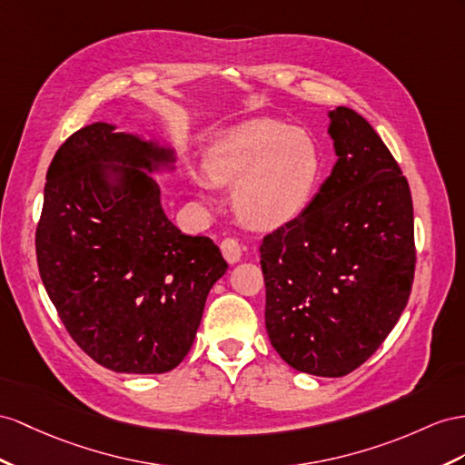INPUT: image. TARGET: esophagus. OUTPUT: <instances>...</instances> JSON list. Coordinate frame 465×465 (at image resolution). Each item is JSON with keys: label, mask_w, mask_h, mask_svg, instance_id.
Here are the masks:
<instances>
[{"label": "esophagus", "mask_w": 465, "mask_h": 465, "mask_svg": "<svg viewBox=\"0 0 465 465\" xmlns=\"http://www.w3.org/2000/svg\"><path fill=\"white\" fill-rule=\"evenodd\" d=\"M220 249L228 263H237V261L242 259V245L240 242L233 240V237H225V240L220 243Z\"/></svg>", "instance_id": "34e87169"}]
</instances>
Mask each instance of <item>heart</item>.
<instances>
[{
  "label": "heart",
  "instance_id": "b5f03b06",
  "mask_svg": "<svg viewBox=\"0 0 465 465\" xmlns=\"http://www.w3.org/2000/svg\"><path fill=\"white\" fill-rule=\"evenodd\" d=\"M204 164L213 184H235L237 216L261 230L301 216L324 178L316 139L271 117L249 119L225 131L210 145ZM208 184L198 178L202 190Z\"/></svg>",
  "mask_w": 465,
  "mask_h": 465
}]
</instances>
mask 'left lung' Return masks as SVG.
Returning a JSON list of instances; mask_svg holds the SVG:
<instances>
[{"label":"left lung","mask_w":465,"mask_h":465,"mask_svg":"<svg viewBox=\"0 0 465 465\" xmlns=\"http://www.w3.org/2000/svg\"><path fill=\"white\" fill-rule=\"evenodd\" d=\"M328 115L331 174L259 252L272 348L296 371L341 377L399 322L416 249L411 188L395 157L360 114L340 105Z\"/></svg>","instance_id":"left-lung-1"}]
</instances>
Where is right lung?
Segmentation results:
<instances>
[{
    "mask_svg": "<svg viewBox=\"0 0 465 465\" xmlns=\"http://www.w3.org/2000/svg\"><path fill=\"white\" fill-rule=\"evenodd\" d=\"M92 124L46 171L35 235L43 284L66 331L117 373H166L193 348L206 296L228 263L210 237L164 216L148 173L173 151Z\"/></svg>",
    "mask_w": 465,
    "mask_h": 465,
    "instance_id": "right-lung-1",
    "label": "right lung"
}]
</instances>
